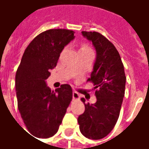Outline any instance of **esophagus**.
<instances>
[{
	"instance_id": "1",
	"label": "esophagus",
	"mask_w": 149,
	"mask_h": 149,
	"mask_svg": "<svg viewBox=\"0 0 149 149\" xmlns=\"http://www.w3.org/2000/svg\"><path fill=\"white\" fill-rule=\"evenodd\" d=\"M72 98L74 99V100H79L80 99V95H79V93H77V92H73L72 93Z\"/></svg>"
}]
</instances>
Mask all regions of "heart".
<instances>
[{"label":"heart","mask_w":149,"mask_h":149,"mask_svg":"<svg viewBox=\"0 0 149 149\" xmlns=\"http://www.w3.org/2000/svg\"><path fill=\"white\" fill-rule=\"evenodd\" d=\"M88 49H90V48H89L87 45L84 44V45H81L80 50H88Z\"/></svg>","instance_id":"b5f03b06"}]
</instances>
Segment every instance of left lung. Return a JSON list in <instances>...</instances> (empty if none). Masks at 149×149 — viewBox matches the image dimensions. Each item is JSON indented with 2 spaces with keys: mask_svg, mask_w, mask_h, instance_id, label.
<instances>
[{
  "mask_svg": "<svg viewBox=\"0 0 149 149\" xmlns=\"http://www.w3.org/2000/svg\"><path fill=\"white\" fill-rule=\"evenodd\" d=\"M97 51L93 71L88 79L93 84L97 102L85 104V110L79 116L80 131L85 137L99 140L112 131L119 118L125 97V77L124 65L117 49L111 41L97 32L82 31Z\"/></svg>",
  "mask_w": 149,
  "mask_h": 149,
  "instance_id": "obj_1",
  "label": "left lung"
}]
</instances>
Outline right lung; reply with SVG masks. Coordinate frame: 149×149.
<instances>
[{"instance_id": "right-lung-1", "label": "right lung", "mask_w": 149, "mask_h": 149, "mask_svg": "<svg viewBox=\"0 0 149 149\" xmlns=\"http://www.w3.org/2000/svg\"><path fill=\"white\" fill-rule=\"evenodd\" d=\"M69 29H49L37 35L24 50L16 73L18 110L33 136L49 138L55 135L72 98L69 84L51 91L45 80L56 66L60 54L72 40Z\"/></svg>"}]
</instances>
